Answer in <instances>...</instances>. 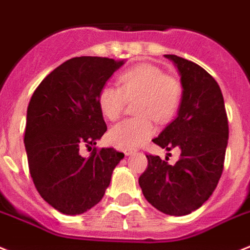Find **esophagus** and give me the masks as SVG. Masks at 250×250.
<instances>
[{
	"label": "esophagus",
	"mask_w": 250,
	"mask_h": 250,
	"mask_svg": "<svg viewBox=\"0 0 250 250\" xmlns=\"http://www.w3.org/2000/svg\"><path fill=\"white\" fill-rule=\"evenodd\" d=\"M135 153V149H131V148H125L124 149V154L125 156H131V154Z\"/></svg>",
	"instance_id": "1"
}]
</instances>
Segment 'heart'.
<instances>
[{"label": "heart", "instance_id": "b5f03b06", "mask_svg": "<svg viewBox=\"0 0 250 250\" xmlns=\"http://www.w3.org/2000/svg\"><path fill=\"white\" fill-rule=\"evenodd\" d=\"M180 79L167 75L161 67L150 63L138 65L123 73L119 86L106 84L101 88L97 103L103 116L116 120L123 112L125 100H135L134 112L138 117L113 125L108 142L119 148H135L154 133L152 119L167 123L175 116L183 98Z\"/></svg>", "mask_w": 250, "mask_h": 250}]
</instances>
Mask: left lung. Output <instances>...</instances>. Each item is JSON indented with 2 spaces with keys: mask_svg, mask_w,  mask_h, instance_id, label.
Here are the masks:
<instances>
[{
  "mask_svg": "<svg viewBox=\"0 0 250 250\" xmlns=\"http://www.w3.org/2000/svg\"><path fill=\"white\" fill-rule=\"evenodd\" d=\"M179 70L184 88L177 117L153 143L180 149L170 165L147 154L148 167L139 177L143 195L154 208L170 216H185L211 197L224 170L229 140L228 115L217 82L197 63L165 55Z\"/></svg>",
  "mask_w": 250,
  "mask_h": 250,
  "instance_id": "obj_1",
  "label": "left lung"
}]
</instances>
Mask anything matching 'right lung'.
<instances>
[{
  "mask_svg": "<svg viewBox=\"0 0 250 250\" xmlns=\"http://www.w3.org/2000/svg\"><path fill=\"white\" fill-rule=\"evenodd\" d=\"M124 61L82 56L56 67L34 90L26 111L25 143L29 172L41 197L63 214L94 207L110 185L124 153L96 146L107 126L97 97Z\"/></svg>",
  "mask_w": 250,
  "mask_h": 250,
  "instance_id": "obj_1",
  "label": "right lung"
}]
</instances>
